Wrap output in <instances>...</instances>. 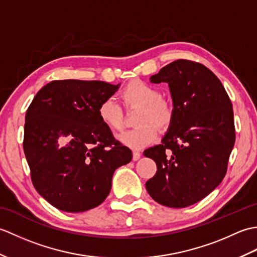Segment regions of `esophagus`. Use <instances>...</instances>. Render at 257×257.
<instances>
[{"instance_id": "obj_1", "label": "esophagus", "mask_w": 257, "mask_h": 257, "mask_svg": "<svg viewBox=\"0 0 257 257\" xmlns=\"http://www.w3.org/2000/svg\"><path fill=\"white\" fill-rule=\"evenodd\" d=\"M140 157H141V154H140L139 151H134V154H133V159H134V161L139 160Z\"/></svg>"}]
</instances>
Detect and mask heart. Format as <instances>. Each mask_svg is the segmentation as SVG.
Wrapping results in <instances>:
<instances>
[{
	"label": "heart",
	"mask_w": 257,
	"mask_h": 257,
	"mask_svg": "<svg viewBox=\"0 0 257 257\" xmlns=\"http://www.w3.org/2000/svg\"><path fill=\"white\" fill-rule=\"evenodd\" d=\"M121 98L125 107H140L136 120L140 125L119 136L118 140L122 145L136 150L143 149L156 140L155 125L159 129H166L170 124L173 116L172 106L161 98V92L156 86L134 80L122 89ZM97 112L100 121L108 129L120 132L123 128L122 109L112 97L103 99L98 106Z\"/></svg>",
	"instance_id": "1"
}]
</instances>
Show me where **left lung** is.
Here are the masks:
<instances>
[{"mask_svg": "<svg viewBox=\"0 0 257 257\" xmlns=\"http://www.w3.org/2000/svg\"><path fill=\"white\" fill-rule=\"evenodd\" d=\"M150 81L168 84L173 116L161 144L144 152L157 165L146 188L158 203L187 207L225 176L235 143L232 102L209 68L185 59L162 67Z\"/></svg>", "mask_w": 257, "mask_h": 257, "instance_id": "1", "label": "left lung"}]
</instances>
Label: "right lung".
<instances>
[{
    "mask_svg": "<svg viewBox=\"0 0 257 257\" xmlns=\"http://www.w3.org/2000/svg\"><path fill=\"white\" fill-rule=\"evenodd\" d=\"M120 87L100 80H53L25 116L24 154L36 191L56 209L78 213L101 204L116 169L133 159L98 117Z\"/></svg>",
    "mask_w": 257,
    "mask_h": 257,
    "instance_id": "right-lung-1",
    "label": "right lung"
}]
</instances>
